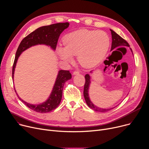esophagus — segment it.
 <instances>
[{"mask_svg":"<svg viewBox=\"0 0 149 149\" xmlns=\"http://www.w3.org/2000/svg\"><path fill=\"white\" fill-rule=\"evenodd\" d=\"M73 74H74V75H79V74H80V72H79V71H77V70H75V71H74V72H73Z\"/></svg>","mask_w":149,"mask_h":149,"instance_id":"1","label":"esophagus"}]
</instances>
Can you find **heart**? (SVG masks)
Segmentation results:
<instances>
[{
    "label": "heart",
    "mask_w": 149,
    "mask_h": 149,
    "mask_svg": "<svg viewBox=\"0 0 149 149\" xmlns=\"http://www.w3.org/2000/svg\"><path fill=\"white\" fill-rule=\"evenodd\" d=\"M63 48H57L60 58L65 62L77 56L80 65L84 68L96 66L102 61L110 46V38L103 31L80 29L66 34L63 38Z\"/></svg>",
    "instance_id": "1"
}]
</instances>
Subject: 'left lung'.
<instances>
[{
	"instance_id": "1",
	"label": "left lung",
	"mask_w": 149,
	"mask_h": 149,
	"mask_svg": "<svg viewBox=\"0 0 149 149\" xmlns=\"http://www.w3.org/2000/svg\"><path fill=\"white\" fill-rule=\"evenodd\" d=\"M111 31V34H112V46H111V51L118 48V47L120 46H130L129 43L124 40V38H123L121 36H120L118 34H116L115 31H113L112 29H110ZM131 51L132 52V50L130 49ZM92 73V71H91ZM85 84H84V91H83V95L86 101V103L87 105L91 108L93 110H94L97 112H107L109 111H111V109H113L115 107H112V108H109V109H102L96 106L94 104H93L92 103V101H91L89 96V86L91 83V77L89 76V74H86L85 75Z\"/></svg>"
}]
</instances>
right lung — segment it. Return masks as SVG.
<instances>
[{"label":"right lung","instance_id":"add662e5","mask_svg":"<svg viewBox=\"0 0 149 149\" xmlns=\"http://www.w3.org/2000/svg\"><path fill=\"white\" fill-rule=\"evenodd\" d=\"M69 25V23L66 22L58 23L48 26H42L37 28L23 38L20 42L16 54H15L12 71L13 79H14L16 63L22 52L30 47L37 45H45L50 46L53 50H55L56 48L60 34L65 29L68 28ZM71 78L72 75L69 70H60L50 96L44 103L40 104H32L26 103L19 97L15 88L14 90L18 98L29 109L37 112L47 113L56 109L60 104L62 98V92L64 84L66 81L70 80Z\"/></svg>","mask_w":149,"mask_h":149}]
</instances>
